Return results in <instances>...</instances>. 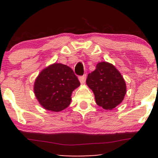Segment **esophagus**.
I'll return each mask as SVG.
<instances>
[{
    "mask_svg": "<svg viewBox=\"0 0 158 158\" xmlns=\"http://www.w3.org/2000/svg\"><path fill=\"white\" fill-rule=\"evenodd\" d=\"M79 81H80L81 84H84V83L85 82V80H86V74L79 77Z\"/></svg>",
    "mask_w": 158,
    "mask_h": 158,
    "instance_id": "obj_1",
    "label": "esophagus"
}]
</instances>
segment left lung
Wrapping results in <instances>:
<instances>
[{
  "instance_id": "1",
  "label": "left lung",
  "mask_w": 158,
  "mask_h": 158,
  "mask_svg": "<svg viewBox=\"0 0 158 158\" xmlns=\"http://www.w3.org/2000/svg\"><path fill=\"white\" fill-rule=\"evenodd\" d=\"M86 83L93 90L96 102L106 110H112L122 102L126 93V85L114 65L102 61L89 73Z\"/></svg>"
}]
</instances>
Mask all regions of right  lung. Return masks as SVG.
<instances>
[{"instance_id":"right-lung-1","label":"right lung","mask_w":158,"mask_h":158,"mask_svg":"<svg viewBox=\"0 0 158 158\" xmlns=\"http://www.w3.org/2000/svg\"><path fill=\"white\" fill-rule=\"evenodd\" d=\"M79 85L70 67L55 63L40 73L34 85V93L45 109L59 112L69 106L72 92Z\"/></svg>"}]
</instances>
